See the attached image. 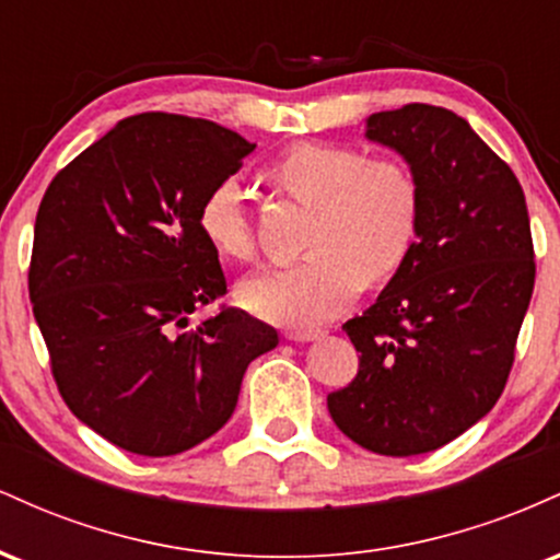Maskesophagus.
Returning <instances> with one entry per match:
<instances>
[{
    "instance_id": "esophagus-1",
    "label": "esophagus",
    "mask_w": 560,
    "mask_h": 560,
    "mask_svg": "<svg viewBox=\"0 0 560 560\" xmlns=\"http://www.w3.org/2000/svg\"><path fill=\"white\" fill-rule=\"evenodd\" d=\"M284 337L289 339V342H313V339L324 337V331H318V329H292V331H287Z\"/></svg>"
}]
</instances>
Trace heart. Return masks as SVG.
<instances>
[{
  "mask_svg": "<svg viewBox=\"0 0 560 560\" xmlns=\"http://www.w3.org/2000/svg\"><path fill=\"white\" fill-rule=\"evenodd\" d=\"M268 184L313 208L292 268L247 276L236 300L255 316L311 326L342 313L361 289H384L405 271L423 223V186L402 160H376L350 144L298 141L268 165ZM197 226L221 258L255 260L258 234L234 176L205 191Z\"/></svg>",
  "mask_w": 560,
  "mask_h": 560,
  "instance_id": "obj_1",
  "label": "heart"
}]
</instances>
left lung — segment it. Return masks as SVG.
<instances>
[{
	"mask_svg": "<svg viewBox=\"0 0 560 560\" xmlns=\"http://www.w3.org/2000/svg\"><path fill=\"white\" fill-rule=\"evenodd\" d=\"M365 137L421 178L423 223L405 271L342 326L361 365L326 405L352 442L405 458L453 442L503 395L535 247L522 184L460 115L413 102L371 115Z\"/></svg>",
	"mask_w": 560,
	"mask_h": 560,
	"instance_id": "8db88e82",
	"label": "left lung"
}]
</instances>
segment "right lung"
Here are the masks:
<instances>
[{
  "instance_id": "add662e5",
  "label": "right lung",
  "mask_w": 560,
  "mask_h": 560,
  "mask_svg": "<svg viewBox=\"0 0 560 560\" xmlns=\"http://www.w3.org/2000/svg\"><path fill=\"white\" fill-rule=\"evenodd\" d=\"M255 150L202 118H124L49 184L36 213L28 294L52 376L79 421L150 458L213 436L242 376L279 345L273 326L223 307L218 253L197 226L205 191Z\"/></svg>"
}]
</instances>
